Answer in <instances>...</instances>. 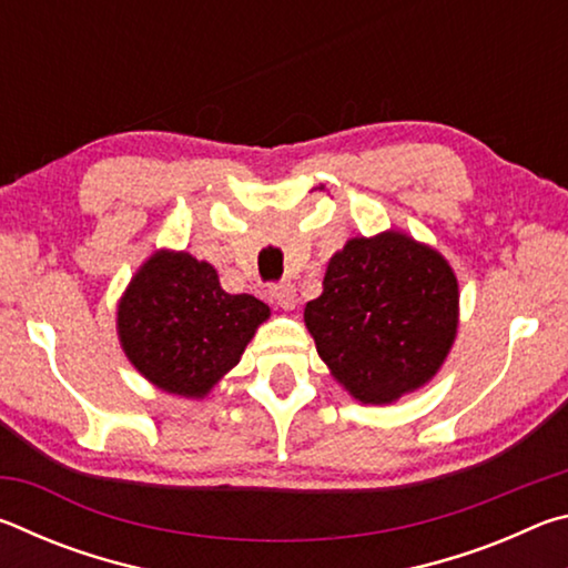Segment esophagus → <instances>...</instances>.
Returning a JSON list of instances; mask_svg holds the SVG:
<instances>
[{
	"label": "esophagus",
	"instance_id": "obj_1",
	"mask_svg": "<svg viewBox=\"0 0 568 568\" xmlns=\"http://www.w3.org/2000/svg\"><path fill=\"white\" fill-rule=\"evenodd\" d=\"M271 297H273L277 307H283V311H295L297 293H295V287H293L291 283L273 285V287H271Z\"/></svg>",
	"mask_w": 568,
	"mask_h": 568
}]
</instances>
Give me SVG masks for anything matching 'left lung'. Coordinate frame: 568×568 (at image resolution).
Returning a JSON list of instances; mask_svg holds the SVG:
<instances>
[{"instance_id":"1","label":"left lung","mask_w":568,"mask_h":568,"mask_svg":"<svg viewBox=\"0 0 568 568\" xmlns=\"http://www.w3.org/2000/svg\"><path fill=\"white\" fill-rule=\"evenodd\" d=\"M305 325L333 378L365 406L418 390L458 328V281L444 255L398 230L353 237L331 257Z\"/></svg>"}]
</instances>
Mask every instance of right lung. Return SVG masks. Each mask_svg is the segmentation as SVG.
I'll return each mask as SVG.
<instances>
[{
    "label": "right lung",
    "instance_id": "right-lung-1",
    "mask_svg": "<svg viewBox=\"0 0 568 568\" xmlns=\"http://www.w3.org/2000/svg\"><path fill=\"white\" fill-rule=\"evenodd\" d=\"M267 318L263 301L225 293L210 263L158 250L120 297L118 335L128 361L152 386L205 398Z\"/></svg>",
    "mask_w": 568,
    "mask_h": 568
}]
</instances>
